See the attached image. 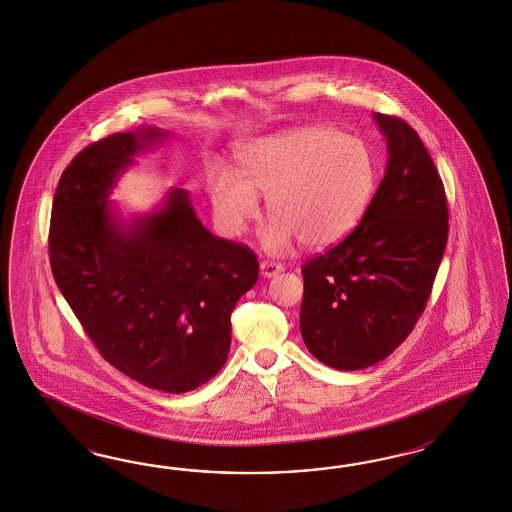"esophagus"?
Instances as JSON below:
<instances>
[{"instance_id": "1", "label": "esophagus", "mask_w": 512, "mask_h": 512, "mask_svg": "<svg viewBox=\"0 0 512 512\" xmlns=\"http://www.w3.org/2000/svg\"><path fill=\"white\" fill-rule=\"evenodd\" d=\"M260 271H262L263 277L271 278L278 275V273H282V271H284V265H282V263L263 260V262L260 263Z\"/></svg>"}]
</instances>
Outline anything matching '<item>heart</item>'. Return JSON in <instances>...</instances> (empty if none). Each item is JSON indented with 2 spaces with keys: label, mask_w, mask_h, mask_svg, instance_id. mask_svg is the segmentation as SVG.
Listing matches in <instances>:
<instances>
[{
  "label": "heart",
  "mask_w": 512,
  "mask_h": 512,
  "mask_svg": "<svg viewBox=\"0 0 512 512\" xmlns=\"http://www.w3.org/2000/svg\"><path fill=\"white\" fill-rule=\"evenodd\" d=\"M239 174L215 168L207 194L220 230L243 234L267 196L273 217L262 247L282 254L295 239L308 249H327L346 239L372 204L378 168L361 138L331 127L307 125L254 140L239 151Z\"/></svg>",
  "instance_id": "b5f03b06"
}]
</instances>
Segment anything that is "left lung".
<instances>
[{
  "instance_id": "8db88e82",
  "label": "left lung",
  "mask_w": 512,
  "mask_h": 512,
  "mask_svg": "<svg viewBox=\"0 0 512 512\" xmlns=\"http://www.w3.org/2000/svg\"><path fill=\"white\" fill-rule=\"evenodd\" d=\"M387 168L359 226L303 265L301 336L336 370L389 357L421 318L447 245L449 211L438 170L400 117L374 114Z\"/></svg>"
}]
</instances>
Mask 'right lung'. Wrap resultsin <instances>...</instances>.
<instances>
[{
  "mask_svg": "<svg viewBox=\"0 0 512 512\" xmlns=\"http://www.w3.org/2000/svg\"><path fill=\"white\" fill-rule=\"evenodd\" d=\"M166 136L142 127L82 149L59 179L48 252L59 292L104 359L179 395L226 363L230 316L260 267L249 247L204 228L187 190L131 220L106 200L132 157Z\"/></svg>",
  "mask_w": 512,
  "mask_h": 512,
  "instance_id": "add662e5",
  "label": "right lung"
}]
</instances>
